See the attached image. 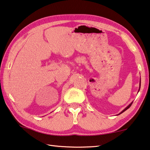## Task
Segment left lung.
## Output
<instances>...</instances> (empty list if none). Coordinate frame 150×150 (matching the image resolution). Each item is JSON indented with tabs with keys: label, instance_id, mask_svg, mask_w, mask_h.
I'll list each match as a JSON object with an SVG mask.
<instances>
[{
	"label": "left lung",
	"instance_id": "8db88e82",
	"mask_svg": "<svg viewBox=\"0 0 150 150\" xmlns=\"http://www.w3.org/2000/svg\"><path fill=\"white\" fill-rule=\"evenodd\" d=\"M140 83H141V82H140V84H140ZM132 103H130V104H129V105H128V106H127V108H125V110H122V111H121V113H119V114H121V113H123V112H124V111H126V110H128V109H129V108H130V106H131V105H132Z\"/></svg>",
	"mask_w": 150,
	"mask_h": 150
}]
</instances>
